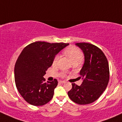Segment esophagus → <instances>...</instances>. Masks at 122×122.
I'll return each instance as SVG.
<instances>
[{
    "label": "esophagus",
    "mask_w": 122,
    "mask_h": 122,
    "mask_svg": "<svg viewBox=\"0 0 122 122\" xmlns=\"http://www.w3.org/2000/svg\"><path fill=\"white\" fill-rule=\"evenodd\" d=\"M59 83H61V84H64V83H66V81H59Z\"/></svg>",
    "instance_id": "1"
}]
</instances>
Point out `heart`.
<instances>
[{
  "mask_svg": "<svg viewBox=\"0 0 122 122\" xmlns=\"http://www.w3.org/2000/svg\"><path fill=\"white\" fill-rule=\"evenodd\" d=\"M64 53L69 58L71 61L72 62H81L83 59V54L81 53L80 51L78 49L76 48L75 47H70L67 48L64 51ZM58 60V56H56L54 58L53 63H56Z\"/></svg>",
  "mask_w": 122,
  "mask_h": 122,
  "instance_id": "b5f03b06",
  "label": "heart"
}]
</instances>
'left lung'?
<instances>
[{
    "label": "left lung",
    "instance_id": "8db88e82",
    "mask_svg": "<svg viewBox=\"0 0 122 122\" xmlns=\"http://www.w3.org/2000/svg\"><path fill=\"white\" fill-rule=\"evenodd\" d=\"M83 51L84 62L80 71L83 77L80 86L72 83L68 92L69 97L79 104H88L99 98L104 92L109 81L108 61L103 51L89 43H76Z\"/></svg>",
    "mask_w": 122,
    "mask_h": 122
}]
</instances>
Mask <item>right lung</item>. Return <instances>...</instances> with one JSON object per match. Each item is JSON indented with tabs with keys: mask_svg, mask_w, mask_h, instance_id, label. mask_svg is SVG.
I'll return each mask as SVG.
<instances>
[{
	"mask_svg": "<svg viewBox=\"0 0 122 122\" xmlns=\"http://www.w3.org/2000/svg\"><path fill=\"white\" fill-rule=\"evenodd\" d=\"M69 44L38 41L26 46L18 58L14 74L18 92L29 104L39 106L53 97L57 80L45 83L43 76L54 58Z\"/></svg>",
	"mask_w": 122,
	"mask_h": 122,
	"instance_id": "obj_1",
	"label": "right lung"
}]
</instances>
